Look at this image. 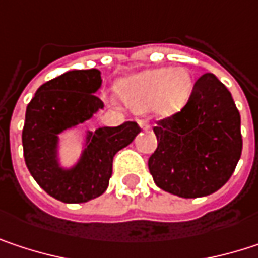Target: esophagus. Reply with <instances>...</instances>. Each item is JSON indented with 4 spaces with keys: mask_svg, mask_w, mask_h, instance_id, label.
Segmentation results:
<instances>
[{
    "mask_svg": "<svg viewBox=\"0 0 258 258\" xmlns=\"http://www.w3.org/2000/svg\"><path fill=\"white\" fill-rule=\"evenodd\" d=\"M139 125H140V128L142 130L151 128V124H149V121H146V119H140V121H139Z\"/></svg>",
    "mask_w": 258,
    "mask_h": 258,
    "instance_id": "esophagus-1",
    "label": "esophagus"
}]
</instances>
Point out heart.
Instances as JSON below:
<instances>
[{"instance_id": "heart-1", "label": "heart", "mask_w": 258, "mask_h": 258, "mask_svg": "<svg viewBox=\"0 0 258 258\" xmlns=\"http://www.w3.org/2000/svg\"><path fill=\"white\" fill-rule=\"evenodd\" d=\"M191 88L192 82L185 69H157L122 80L121 95L136 112L152 109L158 116H170L185 106Z\"/></svg>"}]
</instances>
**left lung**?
I'll use <instances>...</instances> for the list:
<instances>
[{
    "label": "left lung",
    "instance_id": "8db88e82",
    "mask_svg": "<svg viewBox=\"0 0 258 258\" xmlns=\"http://www.w3.org/2000/svg\"><path fill=\"white\" fill-rule=\"evenodd\" d=\"M158 146L148 160L154 182L183 199L218 191L242 154L240 115L230 91L206 73L179 112L157 122Z\"/></svg>",
    "mask_w": 258,
    "mask_h": 258
}]
</instances>
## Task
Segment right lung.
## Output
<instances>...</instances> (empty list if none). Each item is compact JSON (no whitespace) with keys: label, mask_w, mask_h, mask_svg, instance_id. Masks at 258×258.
Returning <instances> with one entry per match:
<instances>
[{"label":"right lung","mask_w":258,"mask_h":258,"mask_svg":"<svg viewBox=\"0 0 258 258\" xmlns=\"http://www.w3.org/2000/svg\"><path fill=\"white\" fill-rule=\"evenodd\" d=\"M101 86L97 69L72 70L43 83L26 106L22 130L24 157L35 182L64 203H85L101 196L112 176L118 151L140 133L137 122L88 131L79 163L62 169L58 163V134L92 118L104 107L95 95Z\"/></svg>","instance_id":"add662e5"}]
</instances>
